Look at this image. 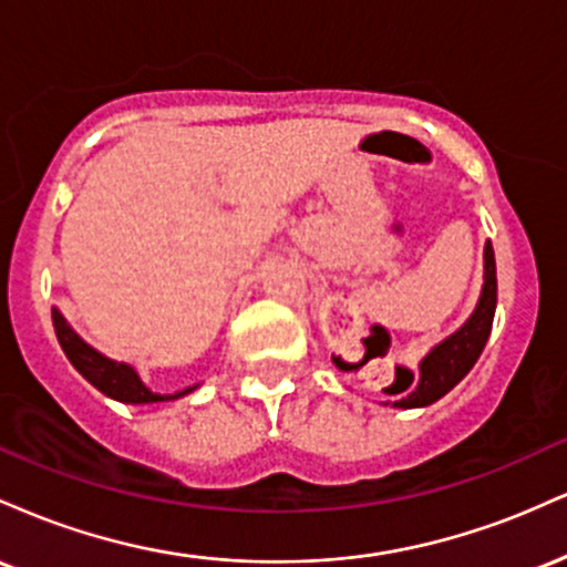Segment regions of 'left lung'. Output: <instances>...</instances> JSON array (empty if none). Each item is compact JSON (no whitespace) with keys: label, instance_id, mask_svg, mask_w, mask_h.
<instances>
[{"label":"left lung","instance_id":"8db88e82","mask_svg":"<svg viewBox=\"0 0 567 567\" xmlns=\"http://www.w3.org/2000/svg\"><path fill=\"white\" fill-rule=\"evenodd\" d=\"M496 256H493V245L485 243L483 290H480L477 306H474L470 320L426 351L424 360L419 362V373H408V383L400 389V392H404L405 388H410L411 392L396 396L392 408L408 410L432 405V402L445 396L455 383L470 373L474 362L483 354L487 336H491L493 315H496ZM336 362L343 368H351L347 362L338 360V357ZM383 405H389V402H383Z\"/></svg>","mask_w":567,"mask_h":567}]
</instances>
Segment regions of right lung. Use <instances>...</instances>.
I'll return each instance as SVG.
<instances>
[{"instance_id":"obj_1","label":"right lung","mask_w":567,"mask_h":567,"mask_svg":"<svg viewBox=\"0 0 567 567\" xmlns=\"http://www.w3.org/2000/svg\"><path fill=\"white\" fill-rule=\"evenodd\" d=\"M53 324H55L58 343H61V349L66 351L71 365L80 370L97 392L112 396L116 402H125V405H154V402L178 400V396H186L192 394L194 389H199V383H194V386L181 389V392L175 394L152 392V389L141 381L138 370L127 365V362H116L112 357L103 354V351L90 347V343L84 341L74 328H71L66 317H63L58 309H53Z\"/></svg>"}]
</instances>
